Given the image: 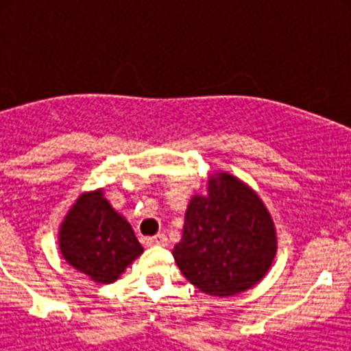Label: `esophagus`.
I'll return each instance as SVG.
<instances>
[{
  "label": "esophagus",
  "instance_id": "1",
  "mask_svg": "<svg viewBox=\"0 0 351 351\" xmlns=\"http://www.w3.org/2000/svg\"><path fill=\"white\" fill-rule=\"evenodd\" d=\"M144 243L147 244V246H165V244H167V235L165 234L153 235V237L144 239Z\"/></svg>",
  "mask_w": 351,
  "mask_h": 351
}]
</instances>
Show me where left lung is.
Returning a JSON list of instances; mask_svg holds the SVG:
<instances>
[{"label": "left lung", "instance_id": "8db88e82", "mask_svg": "<svg viewBox=\"0 0 351 351\" xmlns=\"http://www.w3.org/2000/svg\"><path fill=\"white\" fill-rule=\"evenodd\" d=\"M278 251L274 221L262 198L232 173L209 178L207 195H195L184 216L173 260L193 287L214 297L255 287Z\"/></svg>", "mask_w": 351, "mask_h": 351}]
</instances>
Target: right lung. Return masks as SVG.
<instances>
[{"label":"right lung","mask_w":351,"mask_h":351,"mask_svg":"<svg viewBox=\"0 0 351 351\" xmlns=\"http://www.w3.org/2000/svg\"><path fill=\"white\" fill-rule=\"evenodd\" d=\"M60 250L71 267L96 283H114L144 247L132 225L96 190L84 193L60 228Z\"/></svg>","instance_id":"1"}]
</instances>
